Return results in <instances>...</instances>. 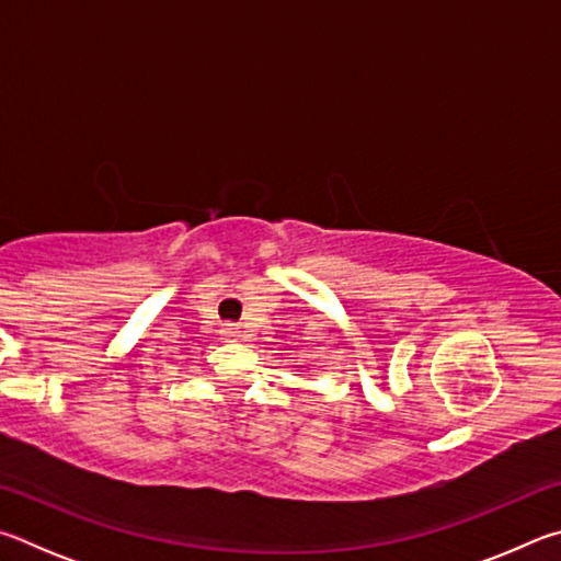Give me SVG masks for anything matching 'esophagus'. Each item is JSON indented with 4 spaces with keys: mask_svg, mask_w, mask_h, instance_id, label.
<instances>
[{
    "mask_svg": "<svg viewBox=\"0 0 561 561\" xmlns=\"http://www.w3.org/2000/svg\"><path fill=\"white\" fill-rule=\"evenodd\" d=\"M224 335L226 337H229V340H236V337H239V328H236V325H224Z\"/></svg>",
    "mask_w": 561,
    "mask_h": 561,
    "instance_id": "obj_1",
    "label": "esophagus"
}]
</instances>
